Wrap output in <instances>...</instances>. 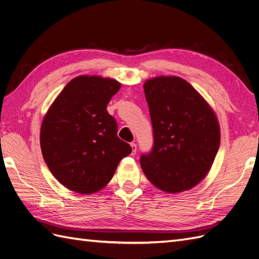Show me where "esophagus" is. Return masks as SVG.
Masks as SVG:
<instances>
[{"label":"esophagus","instance_id":"esophagus-1","mask_svg":"<svg viewBox=\"0 0 259 259\" xmlns=\"http://www.w3.org/2000/svg\"><path fill=\"white\" fill-rule=\"evenodd\" d=\"M131 147H132V154H135L137 151V146L135 143H131Z\"/></svg>","mask_w":259,"mask_h":259}]
</instances>
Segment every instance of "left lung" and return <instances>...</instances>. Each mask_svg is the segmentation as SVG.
Wrapping results in <instances>:
<instances>
[{
	"mask_svg": "<svg viewBox=\"0 0 259 259\" xmlns=\"http://www.w3.org/2000/svg\"><path fill=\"white\" fill-rule=\"evenodd\" d=\"M153 127V148L140 165L160 190H189L207 175L221 144V127L207 101L179 76H156L144 84Z\"/></svg>",
	"mask_w": 259,
	"mask_h": 259,
	"instance_id": "left-lung-1",
	"label": "left lung"
}]
</instances>
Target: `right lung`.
Masks as SVG:
<instances>
[{"label":"right lung","instance_id":"obj_1","mask_svg":"<svg viewBox=\"0 0 259 259\" xmlns=\"http://www.w3.org/2000/svg\"><path fill=\"white\" fill-rule=\"evenodd\" d=\"M121 83L99 75L70 81L44 115L40 144L45 163L58 182L76 193L103 189L120 161L132 152L117 137L107 105Z\"/></svg>","mask_w":259,"mask_h":259}]
</instances>
